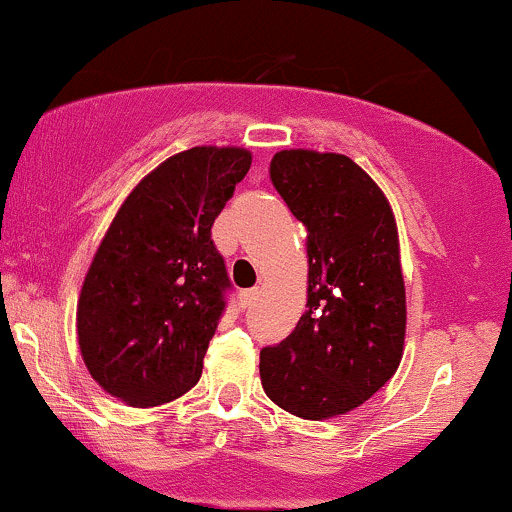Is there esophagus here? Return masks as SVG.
I'll return each instance as SVG.
<instances>
[{"label": "esophagus", "instance_id": "1", "mask_svg": "<svg viewBox=\"0 0 512 512\" xmlns=\"http://www.w3.org/2000/svg\"><path fill=\"white\" fill-rule=\"evenodd\" d=\"M260 298V288H250V291H243L240 293V303H243L245 307H252L255 305V300Z\"/></svg>", "mask_w": 512, "mask_h": 512}]
</instances>
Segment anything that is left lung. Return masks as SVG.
<instances>
[{
    "instance_id": "8db88e82",
    "label": "left lung",
    "mask_w": 512,
    "mask_h": 512,
    "mask_svg": "<svg viewBox=\"0 0 512 512\" xmlns=\"http://www.w3.org/2000/svg\"><path fill=\"white\" fill-rule=\"evenodd\" d=\"M307 229V312L262 348V389L303 420L343 415L372 398L403 357L405 286L396 219L377 183L346 155L276 152L269 166Z\"/></svg>"
}]
</instances>
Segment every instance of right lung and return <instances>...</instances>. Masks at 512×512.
Listing matches in <instances>:
<instances>
[{"label":"right lung","instance_id":"right-lung-1","mask_svg":"<svg viewBox=\"0 0 512 512\" xmlns=\"http://www.w3.org/2000/svg\"><path fill=\"white\" fill-rule=\"evenodd\" d=\"M240 147H193L126 197L78 300V346L92 379L135 408L193 389L229 300L212 224L250 169Z\"/></svg>","mask_w":512,"mask_h":512}]
</instances>
